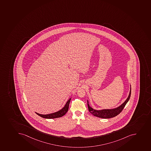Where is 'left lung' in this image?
I'll return each instance as SVG.
<instances>
[{"mask_svg":"<svg viewBox=\"0 0 151 151\" xmlns=\"http://www.w3.org/2000/svg\"><path fill=\"white\" fill-rule=\"evenodd\" d=\"M131 94V86L130 85V93L127 99L122 104H121L119 106L115 108L106 109H105L99 110L93 109L89 104V101L87 100L88 107L89 111L93 116H96V117L102 118V119H110V118L114 117L119 114L122 111L123 109H124V107L125 106L127 102L130 99Z\"/></svg>","mask_w":151,"mask_h":151,"instance_id":"1","label":"left lung"}]
</instances>
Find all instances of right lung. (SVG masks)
<instances>
[{
    "instance_id": "right-lung-1",
    "label": "right lung",
    "mask_w": 151,
    "mask_h": 151,
    "mask_svg": "<svg viewBox=\"0 0 151 151\" xmlns=\"http://www.w3.org/2000/svg\"><path fill=\"white\" fill-rule=\"evenodd\" d=\"M71 99H72V97H70L67 100V101L66 102V103L65 104L64 106L61 110H59V111H58L56 112L47 114H40L38 113H36V112H35V114H37L38 116H40V117H43L44 119H52L62 117V116L65 115L66 114L67 112L68 111L69 106L70 102Z\"/></svg>"
}]
</instances>
